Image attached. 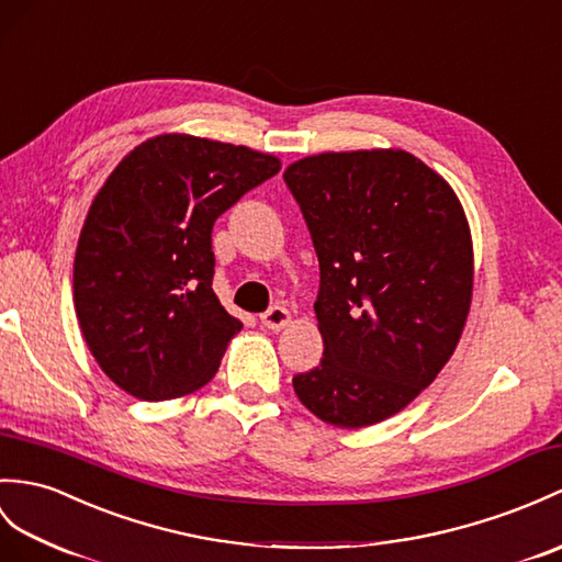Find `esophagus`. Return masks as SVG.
Returning a JSON list of instances; mask_svg holds the SVG:
<instances>
[{"label":"esophagus","mask_w":562,"mask_h":562,"mask_svg":"<svg viewBox=\"0 0 562 562\" xmlns=\"http://www.w3.org/2000/svg\"><path fill=\"white\" fill-rule=\"evenodd\" d=\"M260 323H263L268 330H282L292 323V313L284 306H270L263 316H260Z\"/></svg>","instance_id":"1"}]
</instances>
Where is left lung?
Instances as JSON below:
<instances>
[{"label": "left lung", "instance_id": "8db88e82", "mask_svg": "<svg viewBox=\"0 0 562 562\" xmlns=\"http://www.w3.org/2000/svg\"><path fill=\"white\" fill-rule=\"evenodd\" d=\"M284 184L318 256L325 347L294 393L325 424L385 422L436 381L464 330L474 251L462 203L395 148L311 155Z\"/></svg>", "mask_w": 562, "mask_h": 562}]
</instances>
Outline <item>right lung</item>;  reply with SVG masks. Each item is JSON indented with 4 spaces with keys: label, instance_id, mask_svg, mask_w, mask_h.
<instances>
[{
    "label": "right lung",
    "instance_id": "obj_1",
    "mask_svg": "<svg viewBox=\"0 0 562 562\" xmlns=\"http://www.w3.org/2000/svg\"><path fill=\"white\" fill-rule=\"evenodd\" d=\"M280 172L276 155L189 134L140 143L90 203L74 304L98 367L146 402L203 387L241 321L213 292V225Z\"/></svg>",
    "mask_w": 562,
    "mask_h": 562
}]
</instances>
